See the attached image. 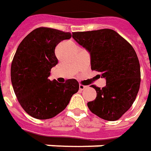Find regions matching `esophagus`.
Instances as JSON below:
<instances>
[{
	"instance_id": "esophagus-1",
	"label": "esophagus",
	"mask_w": 151,
	"mask_h": 151,
	"mask_svg": "<svg viewBox=\"0 0 151 151\" xmlns=\"http://www.w3.org/2000/svg\"><path fill=\"white\" fill-rule=\"evenodd\" d=\"M86 88H87V86H83V85H81V84H80V85H79V89H80L81 91H83V90H85V89H86Z\"/></svg>"
}]
</instances>
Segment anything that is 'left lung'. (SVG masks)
<instances>
[{"mask_svg": "<svg viewBox=\"0 0 151 151\" xmlns=\"http://www.w3.org/2000/svg\"><path fill=\"white\" fill-rule=\"evenodd\" d=\"M72 37L91 54L92 70L106 79V86H96V98L87 103L93 114L117 120L133 105L140 85V67L132 45L111 29L73 32Z\"/></svg>", "mask_w": 151, "mask_h": 151, "instance_id": "obj_1", "label": "left lung"}]
</instances>
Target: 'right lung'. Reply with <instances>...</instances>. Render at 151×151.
Returning <instances> with one entry per match:
<instances>
[{
  "instance_id": "1",
  "label": "right lung",
  "mask_w": 151,
  "mask_h": 151,
  "mask_svg": "<svg viewBox=\"0 0 151 151\" xmlns=\"http://www.w3.org/2000/svg\"><path fill=\"white\" fill-rule=\"evenodd\" d=\"M70 37V32L36 28L23 39L13 57V90L23 110L35 119L46 120L58 115L79 91V83L75 79L65 83L49 79L50 70L58 63L55 54L56 45Z\"/></svg>"
}]
</instances>
